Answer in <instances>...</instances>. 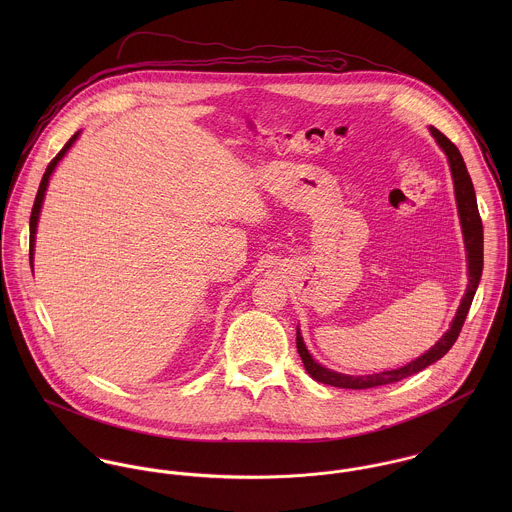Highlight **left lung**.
<instances>
[{"label": "left lung", "mask_w": 512, "mask_h": 512, "mask_svg": "<svg viewBox=\"0 0 512 512\" xmlns=\"http://www.w3.org/2000/svg\"><path fill=\"white\" fill-rule=\"evenodd\" d=\"M434 138L438 140L439 146L445 151L447 159H449V167H451V175H453V185H455V199H457V211H459V219H461V228H463V238H465V250H467V262H469V284H467V292L461 299V305L457 309V315L451 323V327L447 329V333L439 339L438 343L424 353L422 357H418L416 361L408 363L406 366H400L396 370H384V372H376V374H368V376H349V374H339L333 372L325 366L315 363L311 359V355L307 353L303 339L297 331V353L303 361L305 370L311 374L313 380L323 382V384H331L337 388H353V390H365V388H376V386H384V384H392V382H400L420 370H424L426 366L434 365L439 361L457 341L461 327L465 323V317L469 313L473 295L477 292L479 280H481V272H483V222L479 217V209H477V199H475V189L471 183V177L467 173L465 161L459 153V149L455 144L445 138L438 128H430Z\"/></svg>", "instance_id": "8db88e82"}]
</instances>
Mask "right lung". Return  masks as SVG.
<instances>
[{"mask_svg":"<svg viewBox=\"0 0 512 512\" xmlns=\"http://www.w3.org/2000/svg\"><path fill=\"white\" fill-rule=\"evenodd\" d=\"M76 136H78V132L74 134L73 138L65 144V147L51 159V163L47 165V171H45V175H43V179H41V185H39V191H37V197H35V203H33V211H31V220H29V230H31V234H29V260H31V266H33V246H35V230H37V220H39V213H41V203H43V197H45V191H47V185H49V177H51V173H53V169L57 167V163H59V159L67 153V149L73 146L74 140H76Z\"/></svg>","mask_w":512,"mask_h":512,"instance_id":"obj_1","label":"right lung"}]
</instances>
